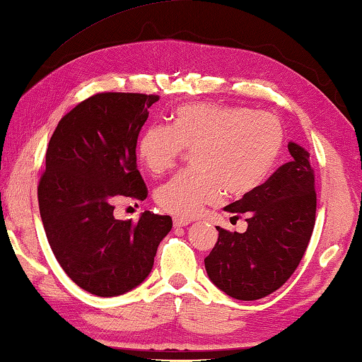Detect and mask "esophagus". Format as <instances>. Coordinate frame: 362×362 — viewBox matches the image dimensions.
I'll list each match as a JSON object with an SVG mask.
<instances>
[{
	"instance_id": "1",
	"label": "esophagus",
	"mask_w": 362,
	"mask_h": 362,
	"mask_svg": "<svg viewBox=\"0 0 362 362\" xmlns=\"http://www.w3.org/2000/svg\"><path fill=\"white\" fill-rule=\"evenodd\" d=\"M175 228H185L187 224H191V220H182V218H175L173 220Z\"/></svg>"
}]
</instances>
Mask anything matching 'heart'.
Returning <instances> with one entry per match:
<instances>
[{"mask_svg": "<svg viewBox=\"0 0 362 362\" xmlns=\"http://www.w3.org/2000/svg\"><path fill=\"white\" fill-rule=\"evenodd\" d=\"M284 147L279 118L237 105H180L170 128L151 125L138 139V157L149 173L170 170L182 151H192L194 170L171 177L156 191V202L176 218H192L226 191L250 194L269 176Z\"/></svg>", "mask_w": 362, "mask_h": 362, "instance_id": "heart-1", "label": "heart"}]
</instances>
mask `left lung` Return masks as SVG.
I'll return each mask as SVG.
<instances>
[{
	"label": "left lung",
	"instance_id": "1",
	"mask_svg": "<svg viewBox=\"0 0 362 362\" xmlns=\"http://www.w3.org/2000/svg\"><path fill=\"white\" fill-rule=\"evenodd\" d=\"M292 160L224 210L239 218L245 233L218 226V242L205 258L215 286L235 300H258L287 282L306 252L316 221L315 170L310 152L288 142Z\"/></svg>",
	"mask_w": 362,
	"mask_h": 362
}]
</instances>
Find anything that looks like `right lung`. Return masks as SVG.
I'll return each instance as SVG.
<instances>
[{"label": "right lung", "instance_id": "obj_1", "mask_svg": "<svg viewBox=\"0 0 362 362\" xmlns=\"http://www.w3.org/2000/svg\"><path fill=\"white\" fill-rule=\"evenodd\" d=\"M156 94L99 93L62 117L46 151L38 204L45 233L70 279L98 297H117L149 276L173 221L144 211L117 220L120 197L144 200L136 144Z\"/></svg>", "mask_w": 362, "mask_h": 362}]
</instances>
